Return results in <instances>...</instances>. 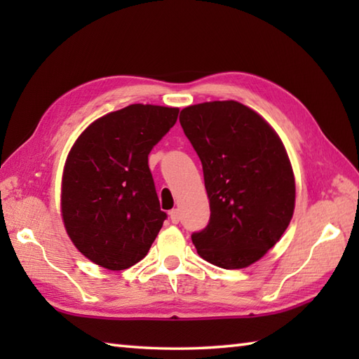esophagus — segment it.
Returning <instances> with one entry per match:
<instances>
[{
    "label": "esophagus",
    "instance_id": "obj_1",
    "mask_svg": "<svg viewBox=\"0 0 359 359\" xmlns=\"http://www.w3.org/2000/svg\"><path fill=\"white\" fill-rule=\"evenodd\" d=\"M170 219H171L172 224H179V220H180V211H179L177 208L171 210V211H170Z\"/></svg>",
    "mask_w": 359,
    "mask_h": 359
}]
</instances>
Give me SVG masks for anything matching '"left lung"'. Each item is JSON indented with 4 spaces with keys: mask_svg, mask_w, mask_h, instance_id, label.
I'll return each mask as SVG.
<instances>
[{
    "mask_svg": "<svg viewBox=\"0 0 359 359\" xmlns=\"http://www.w3.org/2000/svg\"><path fill=\"white\" fill-rule=\"evenodd\" d=\"M179 120L210 199V222L191 236L197 253L220 269H245L276 245L293 217L294 175L284 143L234 100L188 106Z\"/></svg>",
    "mask_w": 359,
    "mask_h": 359,
    "instance_id": "obj_1",
    "label": "left lung"
}]
</instances>
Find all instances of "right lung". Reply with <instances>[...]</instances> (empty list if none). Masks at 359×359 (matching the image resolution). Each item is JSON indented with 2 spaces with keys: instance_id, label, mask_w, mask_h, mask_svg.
I'll return each mask as SVG.
<instances>
[{
  "instance_id": "right-lung-1",
  "label": "right lung",
  "mask_w": 359,
  "mask_h": 359,
  "mask_svg": "<svg viewBox=\"0 0 359 359\" xmlns=\"http://www.w3.org/2000/svg\"><path fill=\"white\" fill-rule=\"evenodd\" d=\"M177 116L179 108L129 104L90 123L67 154L65 228L80 253L103 269L142 261L163 225L148 154Z\"/></svg>"
}]
</instances>
